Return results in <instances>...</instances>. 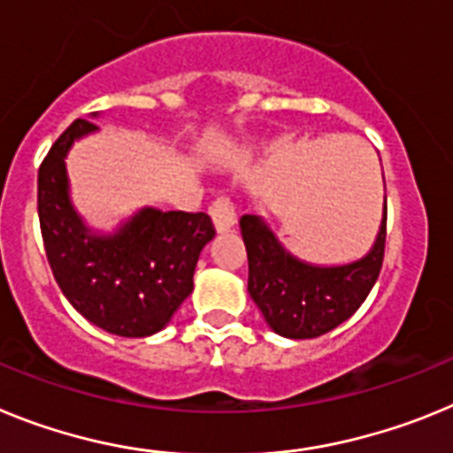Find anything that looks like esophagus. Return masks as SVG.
Segmentation results:
<instances>
[{"label":"esophagus","instance_id":"esophagus-1","mask_svg":"<svg viewBox=\"0 0 453 453\" xmlns=\"http://www.w3.org/2000/svg\"><path fill=\"white\" fill-rule=\"evenodd\" d=\"M208 211H211V218H213L215 229H218L219 234L229 231L235 224V206L229 197H218L211 203Z\"/></svg>","mask_w":453,"mask_h":453}]
</instances>
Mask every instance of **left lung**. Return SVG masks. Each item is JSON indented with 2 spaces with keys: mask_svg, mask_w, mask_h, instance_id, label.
Instances as JSON below:
<instances>
[{
  "mask_svg": "<svg viewBox=\"0 0 453 453\" xmlns=\"http://www.w3.org/2000/svg\"><path fill=\"white\" fill-rule=\"evenodd\" d=\"M386 218L370 254L351 265L313 267L292 258L254 215L240 218L250 279L247 290L272 329L303 340L329 334L361 308L374 288L386 254Z\"/></svg>",
  "mask_w": 453,
  "mask_h": 453,
  "instance_id": "left-lung-1",
  "label": "left lung"
}]
</instances>
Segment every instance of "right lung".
<instances>
[{
  "mask_svg": "<svg viewBox=\"0 0 453 453\" xmlns=\"http://www.w3.org/2000/svg\"><path fill=\"white\" fill-rule=\"evenodd\" d=\"M97 129L90 119L58 135L38 170V218L47 261L67 302L99 329L122 338L161 331L192 292L199 251L215 229L206 213L145 208L118 235L86 231L67 199L65 154Z\"/></svg>",
  "mask_w": 453,
  "mask_h": 453,
  "instance_id": "1",
  "label": "right lung"
}]
</instances>
